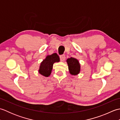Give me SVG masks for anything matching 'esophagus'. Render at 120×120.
Returning a JSON list of instances; mask_svg holds the SVG:
<instances>
[{"instance_id": "34e87169", "label": "esophagus", "mask_w": 120, "mask_h": 120, "mask_svg": "<svg viewBox=\"0 0 120 120\" xmlns=\"http://www.w3.org/2000/svg\"><path fill=\"white\" fill-rule=\"evenodd\" d=\"M60 59L61 61H63L65 59V56L64 55H61L60 56Z\"/></svg>"}]
</instances>
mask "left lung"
Returning a JSON list of instances; mask_svg holds the SVG:
<instances>
[{
	"label": "left lung",
	"mask_w": 120,
	"mask_h": 120,
	"mask_svg": "<svg viewBox=\"0 0 120 120\" xmlns=\"http://www.w3.org/2000/svg\"><path fill=\"white\" fill-rule=\"evenodd\" d=\"M68 66V69L70 73L72 75H76L79 74L80 72V67L78 61L74 58L71 57L68 58L67 60Z\"/></svg>",
	"instance_id": "1"
}]
</instances>
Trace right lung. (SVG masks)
I'll use <instances>...</instances> for the list:
<instances>
[{
    "instance_id": "1",
    "label": "right lung",
    "mask_w": 120,
    "mask_h": 120,
    "mask_svg": "<svg viewBox=\"0 0 120 120\" xmlns=\"http://www.w3.org/2000/svg\"><path fill=\"white\" fill-rule=\"evenodd\" d=\"M59 57L56 53L47 56L41 64L39 71V73L45 77H48L52 72L53 63L56 62H59Z\"/></svg>"
}]
</instances>
